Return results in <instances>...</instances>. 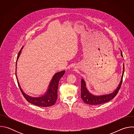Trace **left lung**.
I'll return each mask as SVG.
<instances>
[{"label": "left lung", "instance_id": "obj_1", "mask_svg": "<svg viewBox=\"0 0 134 134\" xmlns=\"http://www.w3.org/2000/svg\"><path fill=\"white\" fill-rule=\"evenodd\" d=\"M121 55L122 57H123L122 52H121ZM124 71L122 72V75L121 80L120 81V83L118 86L117 88L115 90V91L113 92L112 93H110L109 94H105L103 95H94L92 94H91L88 90H87V88L86 87V84L85 81L83 79H82L81 80V98L83 100V101L88 104L91 105H98L102 103H106L110 100H111L112 99H113L114 97L116 96V95L118 93L120 87L121 85L122 82V79H123V75L124 73Z\"/></svg>", "mask_w": 134, "mask_h": 134}]
</instances>
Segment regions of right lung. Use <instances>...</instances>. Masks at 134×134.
<instances>
[{"instance_id":"obj_1","label":"right lung","mask_w":134,"mask_h":134,"mask_svg":"<svg viewBox=\"0 0 134 134\" xmlns=\"http://www.w3.org/2000/svg\"><path fill=\"white\" fill-rule=\"evenodd\" d=\"M23 47L18 52L17 57V60L20 56L21 50ZM65 72V70L57 72L55 73L51 80V81L49 84V88H48V91H47L46 93L43 95V96L37 97V98H34L29 96V95L26 94L24 93L23 90H22L20 84H19L17 76H16H16L17 79V83L19 87L20 88V90L25 98V99L30 103L35 105L36 106L42 107H48L53 105L56 102L57 98H58V94H57V92H58V84L60 79L63 77Z\"/></svg>"}]
</instances>
